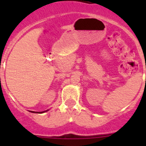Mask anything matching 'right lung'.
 Instances as JSON below:
<instances>
[{
    "label": "right lung",
    "mask_w": 146,
    "mask_h": 146,
    "mask_svg": "<svg viewBox=\"0 0 146 146\" xmlns=\"http://www.w3.org/2000/svg\"><path fill=\"white\" fill-rule=\"evenodd\" d=\"M49 110H44V111H42V112H34V111H31V113H45V112H47Z\"/></svg>",
    "instance_id": "add662e5"
}]
</instances>
